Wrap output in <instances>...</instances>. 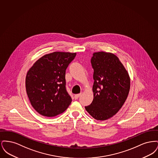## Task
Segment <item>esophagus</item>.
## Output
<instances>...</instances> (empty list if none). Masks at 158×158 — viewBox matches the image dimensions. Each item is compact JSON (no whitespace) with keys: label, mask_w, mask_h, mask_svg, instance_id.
Masks as SVG:
<instances>
[{"label":"esophagus","mask_w":158,"mask_h":158,"mask_svg":"<svg viewBox=\"0 0 158 158\" xmlns=\"http://www.w3.org/2000/svg\"><path fill=\"white\" fill-rule=\"evenodd\" d=\"M81 95V94H76V95H75V98L76 99L79 98Z\"/></svg>","instance_id":"34e87169"}]
</instances>
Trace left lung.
<instances>
[{"instance_id": "8db88e82", "label": "left lung", "mask_w": 158, "mask_h": 158, "mask_svg": "<svg viewBox=\"0 0 158 158\" xmlns=\"http://www.w3.org/2000/svg\"><path fill=\"white\" fill-rule=\"evenodd\" d=\"M90 61L94 69V99L85 108L94 118L106 120L117 114L125 102L130 87V77L113 53H94Z\"/></svg>"}]
</instances>
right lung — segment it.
Segmentation results:
<instances>
[{
  "label": "right lung",
  "instance_id": "1",
  "mask_svg": "<svg viewBox=\"0 0 158 158\" xmlns=\"http://www.w3.org/2000/svg\"><path fill=\"white\" fill-rule=\"evenodd\" d=\"M76 53L53 52L33 64L26 76L31 104L41 115L53 117L63 113L72 102L66 88V70Z\"/></svg>",
  "mask_w": 158,
  "mask_h": 158
}]
</instances>
